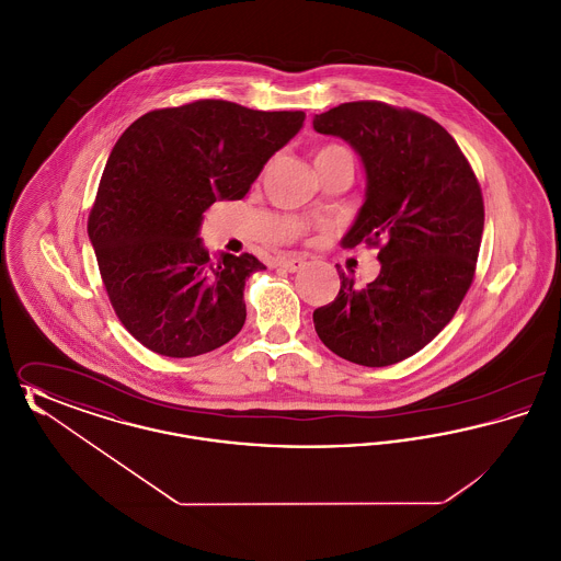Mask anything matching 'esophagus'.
Instances as JSON below:
<instances>
[{"label": "esophagus", "instance_id": "esophagus-1", "mask_svg": "<svg viewBox=\"0 0 561 561\" xmlns=\"http://www.w3.org/2000/svg\"><path fill=\"white\" fill-rule=\"evenodd\" d=\"M277 265L282 268H286V271H290V273H294V271H300V268L305 267V265H307V261H305L302 256H282Z\"/></svg>", "mask_w": 561, "mask_h": 561}]
</instances>
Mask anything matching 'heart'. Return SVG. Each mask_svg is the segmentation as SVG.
Returning a JSON list of instances; mask_svg holds the SVG:
<instances>
[{"mask_svg": "<svg viewBox=\"0 0 561 561\" xmlns=\"http://www.w3.org/2000/svg\"><path fill=\"white\" fill-rule=\"evenodd\" d=\"M339 158L353 160V156H351V151H348L347 147H343V145H323V147L318 149V153H316V163L339 160Z\"/></svg>", "mask_w": 561, "mask_h": 561, "instance_id": "heart-1", "label": "heart"}]
</instances>
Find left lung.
<instances>
[{"label": "left lung", "mask_w": 561, "mask_h": 561, "mask_svg": "<svg viewBox=\"0 0 561 561\" xmlns=\"http://www.w3.org/2000/svg\"><path fill=\"white\" fill-rule=\"evenodd\" d=\"M366 170V202L345 248H378L380 273L364 288L341 273L336 298L313 311L321 343L339 357L382 368L428 345L471 288L483 233L473 168L446 128L412 108L343 103L316 115Z\"/></svg>", "instance_id": "8db88e82"}]
</instances>
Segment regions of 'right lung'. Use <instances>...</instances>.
<instances>
[{"mask_svg":"<svg viewBox=\"0 0 561 561\" xmlns=\"http://www.w3.org/2000/svg\"><path fill=\"white\" fill-rule=\"evenodd\" d=\"M302 111L195 101L138 117L115 142L88 216L108 300L134 339L165 357L229 343L245 321L243 252L210 259L199 236L216 199H241Z\"/></svg>","mask_w":561,"mask_h":561,"instance_id":"1","label":"right lung"}]
</instances>
